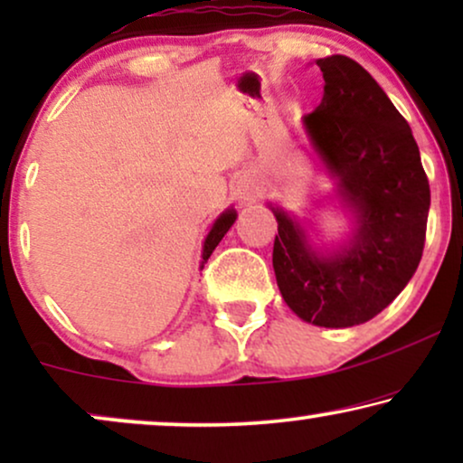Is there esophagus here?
Instances as JSON below:
<instances>
[{
  "instance_id": "34e87169",
  "label": "esophagus",
  "mask_w": 463,
  "mask_h": 463,
  "mask_svg": "<svg viewBox=\"0 0 463 463\" xmlns=\"http://www.w3.org/2000/svg\"><path fill=\"white\" fill-rule=\"evenodd\" d=\"M233 194L240 202H252L261 195V187H259L257 179L249 173L238 175V179L233 181Z\"/></svg>"
}]
</instances>
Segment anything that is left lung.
<instances>
[{
	"label": "left lung",
	"mask_w": 463,
	"mask_h": 463,
	"mask_svg": "<svg viewBox=\"0 0 463 463\" xmlns=\"http://www.w3.org/2000/svg\"><path fill=\"white\" fill-rule=\"evenodd\" d=\"M325 94L303 118L339 194L358 214L350 246L322 257L282 208L274 271L287 306L326 328L363 325L388 307L421 261L430 183L413 132L382 86L350 56L318 59Z\"/></svg>",
	"instance_id": "8db88e82"
}]
</instances>
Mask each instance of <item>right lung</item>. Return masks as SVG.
Masks as SVG:
<instances>
[{"label": "right lung", "instance_id": "right-lung-1", "mask_svg": "<svg viewBox=\"0 0 463 463\" xmlns=\"http://www.w3.org/2000/svg\"><path fill=\"white\" fill-rule=\"evenodd\" d=\"M233 221H236V211H227L221 214V217L214 221L211 233L206 236V242H204V252H202V268H204V263L208 261V257L213 255V250L217 249V244L221 242V238L225 236L227 230L233 225Z\"/></svg>", "mask_w": 463, "mask_h": 463}]
</instances>
